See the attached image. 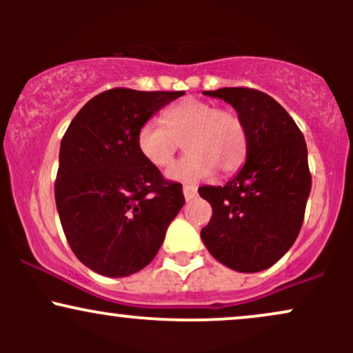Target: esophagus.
Segmentation results:
<instances>
[{
    "label": "esophagus",
    "instance_id": "obj_1",
    "mask_svg": "<svg viewBox=\"0 0 353 353\" xmlns=\"http://www.w3.org/2000/svg\"><path fill=\"white\" fill-rule=\"evenodd\" d=\"M184 197H185V201H190V199H194V197H196V194H197V188L196 185H190V184H185L184 185Z\"/></svg>",
    "mask_w": 353,
    "mask_h": 353
}]
</instances>
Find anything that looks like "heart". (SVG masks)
Instances as JSON below:
<instances>
[{
    "label": "heart",
    "mask_w": 353,
    "mask_h": 353,
    "mask_svg": "<svg viewBox=\"0 0 353 353\" xmlns=\"http://www.w3.org/2000/svg\"><path fill=\"white\" fill-rule=\"evenodd\" d=\"M157 121H145L137 131L141 156L157 169L172 164L182 143L185 156L169 169L174 181L196 182L214 171L230 174L244 164L249 136L244 121L230 109H217L201 99H182Z\"/></svg>",
    "instance_id": "1"
}]
</instances>
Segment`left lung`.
<instances>
[{"label": "left lung", "instance_id": "8db88e82", "mask_svg": "<svg viewBox=\"0 0 353 353\" xmlns=\"http://www.w3.org/2000/svg\"><path fill=\"white\" fill-rule=\"evenodd\" d=\"M224 99L244 121L245 164L224 188L202 185L212 205L201 230L216 261L237 272H261L282 257L301 232L312 176L301 129L274 98L250 88L204 91Z\"/></svg>", "mask_w": 353, "mask_h": 353}]
</instances>
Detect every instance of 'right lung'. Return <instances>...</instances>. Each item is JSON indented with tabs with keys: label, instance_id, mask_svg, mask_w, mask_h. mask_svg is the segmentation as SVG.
Returning <instances> with one entry per match:
<instances>
[{
	"label": "right lung",
	"instance_id": "1",
	"mask_svg": "<svg viewBox=\"0 0 353 353\" xmlns=\"http://www.w3.org/2000/svg\"><path fill=\"white\" fill-rule=\"evenodd\" d=\"M182 91L114 88L88 101L59 149L54 197L72 252L106 277H128L156 257L184 205L179 182L141 156L136 136Z\"/></svg>",
	"mask_w": 353,
	"mask_h": 353
}]
</instances>
